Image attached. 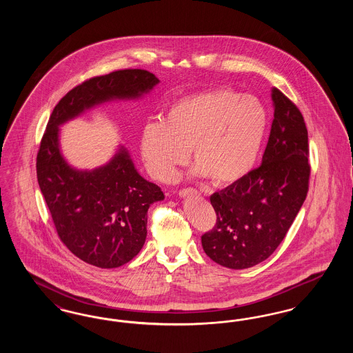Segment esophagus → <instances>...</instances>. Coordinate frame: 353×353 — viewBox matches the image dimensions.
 <instances>
[{"label":"esophagus","mask_w":353,"mask_h":353,"mask_svg":"<svg viewBox=\"0 0 353 353\" xmlns=\"http://www.w3.org/2000/svg\"><path fill=\"white\" fill-rule=\"evenodd\" d=\"M194 193H197V190L193 188H184V189L179 190V196H181V197H185L188 194H194Z\"/></svg>","instance_id":"1"}]
</instances>
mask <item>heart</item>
I'll return each mask as SVG.
<instances>
[{
    "mask_svg": "<svg viewBox=\"0 0 353 353\" xmlns=\"http://www.w3.org/2000/svg\"><path fill=\"white\" fill-rule=\"evenodd\" d=\"M269 127L265 104L230 88H214L172 101L163 118L144 125L140 147L152 177L169 181L184 165L189 148L193 172L217 185L250 174Z\"/></svg>",
    "mask_w": 353,
    "mask_h": 353,
    "instance_id": "b5f03b06",
    "label": "heart"
}]
</instances>
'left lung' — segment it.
Returning a JSON list of instances; mask_svg holds the SVG:
<instances>
[{
  "mask_svg": "<svg viewBox=\"0 0 353 353\" xmlns=\"http://www.w3.org/2000/svg\"><path fill=\"white\" fill-rule=\"evenodd\" d=\"M274 120L262 164L210 196L217 221L201 236L206 255L223 268H252L283 241L305 200L311 167L299 108L274 87Z\"/></svg>",
  "mask_w": 353,
  "mask_h": 353,
  "instance_id": "1",
  "label": "left lung"
}]
</instances>
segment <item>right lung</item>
<instances>
[{"instance_id": "1", "label": "right lung", "mask_w": 353, "mask_h": 353, "mask_svg": "<svg viewBox=\"0 0 353 353\" xmlns=\"http://www.w3.org/2000/svg\"><path fill=\"white\" fill-rule=\"evenodd\" d=\"M159 82L141 68L112 71L70 90L51 112L37 179L59 239L88 265L114 269L136 256L145 242L148 209L164 193L137 173L123 147L101 168H71L59 150V125L104 101L139 98Z\"/></svg>"}]
</instances>
